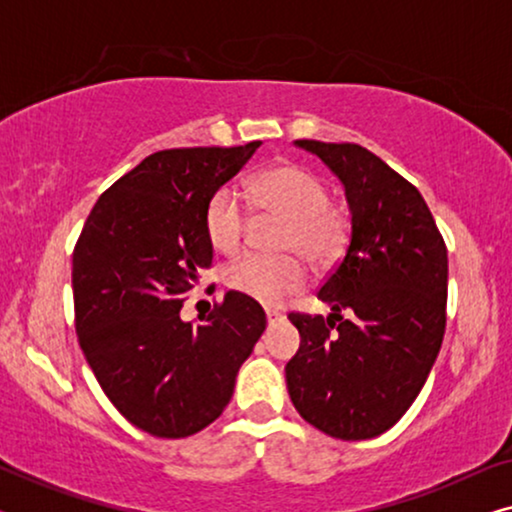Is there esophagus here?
Segmentation results:
<instances>
[{"instance_id": "obj_1", "label": "esophagus", "mask_w": 512, "mask_h": 512, "mask_svg": "<svg viewBox=\"0 0 512 512\" xmlns=\"http://www.w3.org/2000/svg\"><path fill=\"white\" fill-rule=\"evenodd\" d=\"M265 317H268V324H270V326H275V324H279V321H284V314L272 312V310L265 312Z\"/></svg>"}]
</instances>
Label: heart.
Here are the masks:
<instances>
[{"mask_svg": "<svg viewBox=\"0 0 512 512\" xmlns=\"http://www.w3.org/2000/svg\"><path fill=\"white\" fill-rule=\"evenodd\" d=\"M256 212L279 219L275 249L282 256L247 254L228 265L226 284L256 303L275 307L307 284V268H331L345 254L349 221L340 207L328 202L324 181L305 167L279 163L258 172L249 186ZM205 235L214 249L233 254L249 228L247 207L235 188L221 186L205 205ZM297 256L293 257L292 254Z\"/></svg>", "mask_w": 512, "mask_h": 512, "instance_id": "b5f03b06", "label": "heart"}]
</instances>
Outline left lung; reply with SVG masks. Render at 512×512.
I'll return each mask as SVG.
<instances>
[{"label":"left lung","mask_w":512,"mask_h":512,"mask_svg":"<svg viewBox=\"0 0 512 512\" xmlns=\"http://www.w3.org/2000/svg\"><path fill=\"white\" fill-rule=\"evenodd\" d=\"M345 186L352 235L319 289L331 307L291 312L300 347L286 387L326 436L368 440L405 415L445 335L447 249L422 193L359 144L298 139Z\"/></svg>","instance_id":"left-lung-1"}]
</instances>
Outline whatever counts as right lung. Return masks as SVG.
<instances>
[{"mask_svg":"<svg viewBox=\"0 0 512 512\" xmlns=\"http://www.w3.org/2000/svg\"><path fill=\"white\" fill-rule=\"evenodd\" d=\"M261 142L167 149L109 186L72 258L76 335L114 408L156 438H186L230 403L265 331L263 307L228 291L205 324L179 317L212 265L205 205Z\"/></svg>","mask_w":512,"mask_h":512,"instance_id":"add662e5","label":"right lung"}]
</instances>
